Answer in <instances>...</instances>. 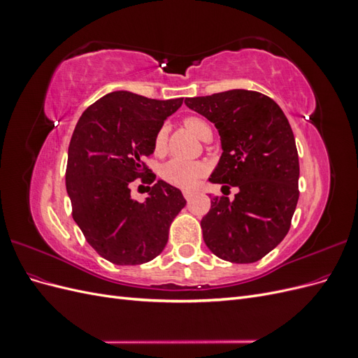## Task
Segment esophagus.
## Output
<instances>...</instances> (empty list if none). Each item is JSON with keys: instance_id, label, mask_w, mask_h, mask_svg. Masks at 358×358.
<instances>
[{"instance_id": "obj_1", "label": "esophagus", "mask_w": 358, "mask_h": 358, "mask_svg": "<svg viewBox=\"0 0 358 358\" xmlns=\"http://www.w3.org/2000/svg\"><path fill=\"white\" fill-rule=\"evenodd\" d=\"M183 197H185L188 201L194 197V192L192 191H188V189H185V191H183Z\"/></svg>"}]
</instances>
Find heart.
I'll use <instances>...</instances> for the list:
<instances>
[{"mask_svg":"<svg viewBox=\"0 0 358 358\" xmlns=\"http://www.w3.org/2000/svg\"><path fill=\"white\" fill-rule=\"evenodd\" d=\"M183 125H185L187 129H189L194 136L201 140L208 136H212L210 125L199 116H187L183 119ZM166 143H167V127H161L154 137V152L157 155L164 154ZM206 171H208V167H206V164H203L200 161L173 158L167 161L166 164H162L159 175L162 180L170 183V185L188 189L196 185L199 179L206 175Z\"/></svg>","mask_w":358,"mask_h":358,"instance_id":"b5f03b06","label":"heart"}]
</instances>
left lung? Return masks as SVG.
I'll return each mask as SVG.
<instances>
[{"mask_svg":"<svg viewBox=\"0 0 358 358\" xmlns=\"http://www.w3.org/2000/svg\"><path fill=\"white\" fill-rule=\"evenodd\" d=\"M185 104L221 136L222 155L209 180L239 188L233 200H210L201 220L204 243L225 262H258L284 241L299 200V154L288 119L257 91L194 96Z\"/></svg>","mask_w":358,"mask_h":358,"instance_id":"1","label":"left lung"}]
</instances>
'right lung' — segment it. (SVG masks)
Here are the masks:
<instances>
[{
	"label": "right lung",
	"mask_w": 358,
	"mask_h": 358,
	"mask_svg": "<svg viewBox=\"0 0 358 358\" xmlns=\"http://www.w3.org/2000/svg\"><path fill=\"white\" fill-rule=\"evenodd\" d=\"M182 101L115 91L91 104L74 128L66 170L73 220L113 264H143L159 255L170 224L185 208L180 189L164 180L154 184L157 175L145 164L155 133ZM136 178L153 185L142 203L131 197Z\"/></svg>",
	"instance_id": "1"
}]
</instances>
